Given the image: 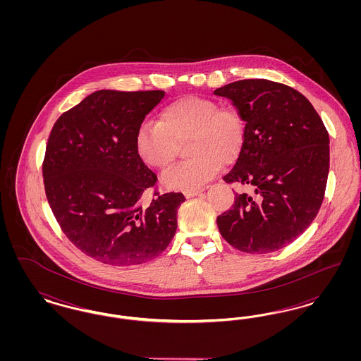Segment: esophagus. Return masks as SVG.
Instances as JSON below:
<instances>
[{
	"label": "esophagus",
	"instance_id": "34e87169",
	"mask_svg": "<svg viewBox=\"0 0 361 361\" xmlns=\"http://www.w3.org/2000/svg\"><path fill=\"white\" fill-rule=\"evenodd\" d=\"M203 190H204V189H193V190H187V192H185V196H187L188 199L189 197H195V196L200 195Z\"/></svg>",
	"mask_w": 361,
	"mask_h": 361
}]
</instances>
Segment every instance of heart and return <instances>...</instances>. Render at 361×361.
<instances>
[{"mask_svg": "<svg viewBox=\"0 0 361 361\" xmlns=\"http://www.w3.org/2000/svg\"><path fill=\"white\" fill-rule=\"evenodd\" d=\"M187 139L190 158L164 173L168 188H202L219 166L233 164L245 145L246 123L234 106L200 96L183 97L161 111L158 123L145 121L139 127L137 153L150 166L166 169L177 157V143Z\"/></svg>", "mask_w": 361, "mask_h": 361, "instance_id": "b5f03b06", "label": "heart"}]
</instances>
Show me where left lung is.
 <instances>
[{
  "label": "left lung",
  "instance_id": "left-lung-1",
  "mask_svg": "<svg viewBox=\"0 0 361 361\" xmlns=\"http://www.w3.org/2000/svg\"><path fill=\"white\" fill-rule=\"evenodd\" d=\"M230 99L246 121V139L224 177L252 193H235L218 216L224 240L246 253H271L312 224L325 197L329 133L309 100L291 86L240 80L214 92Z\"/></svg>",
  "mask_w": 361,
  "mask_h": 361
}]
</instances>
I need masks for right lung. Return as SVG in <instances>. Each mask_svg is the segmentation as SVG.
Returning <instances> with one entry per match:
<instances>
[{"mask_svg": "<svg viewBox=\"0 0 361 361\" xmlns=\"http://www.w3.org/2000/svg\"><path fill=\"white\" fill-rule=\"evenodd\" d=\"M162 90H97L52 127L42 171L52 214L86 256L137 265L159 256L177 228L181 192L159 193L137 154V134ZM149 188L154 200L143 202Z\"/></svg>", "mask_w": 361, "mask_h": 361, "instance_id": "1", "label": "right lung"}]
</instances>
